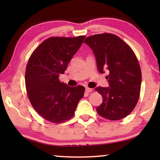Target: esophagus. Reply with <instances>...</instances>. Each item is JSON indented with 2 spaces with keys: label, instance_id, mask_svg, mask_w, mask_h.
<instances>
[{
  "label": "esophagus",
  "instance_id": "obj_1",
  "mask_svg": "<svg viewBox=\"0 0 160 160\" xmlns=\"http://www.w3.org/2000/svg\"><path fill=\"white\" fill-rule=\"evenodd\" d=\"M85 91H86L88 93H89V92H92L93 91V90H92V88H85Z\"/></svg>",
  "mask_w": 160,
  "mask_h": 160
}]
</instances>
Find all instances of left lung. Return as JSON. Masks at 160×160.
<instances>
[{"label":"left lung","instance_id":"1","mask_svg":"<svg viewBox=\"0 0 160 160\" xmlns=\"http://www.w3.org/2000/svg\"><path fill=\"white\" fill-rule=\"evenodd\" d=\"M84 43L92 50L98 71L109 72V87L95 88L103 97L97 113L112 121L123 118L134 109L140 96L142 75L136 56L128 44L112 34L88 37Z\"/></svg>","mask_w":160,"mask_h":160}]
</instances>
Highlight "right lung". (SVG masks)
<instances>
[{
	"label": "right lung",
	"instance_id": "1",
	"mask_svg": "<svg viewBox=\"0 0 160 160\" xmlns=\"http://www.w3.org/2000/svg\"><path fill=\"white\" fill-rule=\"evenodd\" d=\"M85 36L51 37L43 42L30 56L25 72V85L32 107L50 122L58 123L73 116L85 88L61 82L72 56Z\"/></svg>",
	"mask_w": 160,
	"mask_h": 160
}]
</instances>
